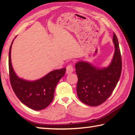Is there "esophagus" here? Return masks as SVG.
<instances>
[{"label": "esophagus", "instance_id": "34e87169", "mask_svg": "<svg viewBox=\"0 0 135 135\" xmlns=\"http://www.w3.org/2000/svg\"><path fill=\"white\" fill-rule=\"evenodd\" d=\"M73 70V67L72 65H68L67 67V70H66V73H67V74H71V73H72Z\"/></svg>", "mask_w": 135, "mask_h": 135}]
</instances>
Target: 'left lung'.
<instances>
[{
	"label": "left lung",
	"mask_w": 135,
	"mask_h": 135,
	"mask_svg": "<svg viewBox=\"0 0 135 135\" xmlns=\"http://www.w3.org/2000/svg\"><path fill=\"white\" fill-rule=\"evenodd\" d=\"M113 41L115 52L107 67L99 68L85 61H79L75 65L78 77L77 96L88 105L94 107L104 103L110 97L119 80L122 69V56L114 33Z\"/></svg>",
	"instance_id": "left-lung-1"
}]
</instances>
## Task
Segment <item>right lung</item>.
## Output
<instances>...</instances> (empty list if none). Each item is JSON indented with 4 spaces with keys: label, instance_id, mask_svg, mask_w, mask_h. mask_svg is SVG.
Wrapping results in <instances>:
<instances>
[{
    "label": "right lung",
    "instance_id": "add662e5",
    "mask_svg": "<svg viewBox=\"0 0 135 135\" xmlns=\"http://www.w3.org/2000/svg\"><path fill=\"white\" fill-rule=\"evenodd\" d=\"M13 42V40L9 54V71L12 89L22 104L34 110H42L49 106L53 100L55 89L59 80L64 76L66 68L52 71L35 81L20 78L15 74L11 63V52Z\"/></svg>",
    "mask_w": 135,
    "mask_h": 135
}]
</instances>
